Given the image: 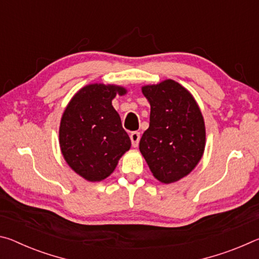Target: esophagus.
I'll use <instances>...</instances> for the list:
<instances>
[{"instance_id":"esophagus-1","label":"esophagus","mask_w":259,"mask_h":259,"mask_svg":"<svg viewBox=\"0 0 259 259\" xmlns=\"http://www.w3.org/2000/svg\"><path fill=\"white\" fill-rule=\"evenodd\" d=\"M130 139H131V144H133L134 147H137L139 144V139H140V134L138 131H134V133L130 134Z\"/></svg>"}]
</instances>
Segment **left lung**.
<instances>
[{
  "label": "left lung",
  "instance_id": "8db88e82",
  "mask_svg": "<svg viewBox=\"0 0 259 259\" xmlns=\"http://www.w3.org/2000/svg\"><path fill=\"white\" fill-rule=\"evenodd\" d=\"M151 105L150 126L139 150L157 181L164 184L187 176L202 157L205 144L203 116L185 88L174 80L145 85Z\"/></svg>",
  "mask_w": 259,
  "mask_h": 259
}]
</instances>
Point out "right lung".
Instances as JSON below:
<instances>
[{
    "label": "right lung",
    "instance_id": "add662e5",
    "mask_svg": "<svg viewBox=\"0 0 259 259\" xmlns=\"http://www.w3.org/2000/svg\"><path fill=\"white\" fill-rule=\"evenodd\" d=\"M122 87L89 84L77 91L63 114L59 144L68 165L89 182H100L111 175L131 142L121 119L112 106Z\"/></svg>",
    "mask_w": 259,
    "mask_h": 259
}]
</instances>
